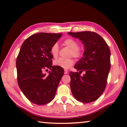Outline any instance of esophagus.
<instances>
[{"instance_id": "34e87169", "label": "esophagus", "mask_w": 127, "mask_h": 127, "mask_svg": "<svg viewBox=\"0 0 127 127\" xmlns=\"http://www.w3.org/2000/svg\"><path fill=\"white\" fill-rule=\"evenodd\" d=\"M68 72H68V70H66V69L64 70V74H67L68 73Z\"/></svg>"}]
</instances>
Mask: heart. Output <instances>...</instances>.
<instances>
[{
	"label": "heart",
	"mask_w": 127,
	"mask_h": 127,
	"mask_svg": "<svg viewBox=\"0 0 127 127\" xmlns=\"http://www.w3.org/2000/svg\"><path fill=\"white\" fill-rule=\"evenodd\" d=\"M64 45L71 48V52L70 55L76 58L80 57L81 56V50L79 47L78 42L73 39L68 38L64 40L63 42ZM50 52L54 58L57 57L59 53V46L57 43H55L51 47ZM74 63L72 58H59L54 61V65L64 69H68Z\"/></svg>",
	"instance_id": "obj_1"
}]
</instances>
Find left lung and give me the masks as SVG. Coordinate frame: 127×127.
<instances>
[{
  "mask_svg": "<svg viewBox=\"0 0 127 127\" xmlns=\"http://www.w3.org/2000/svg\"><path fill=\"white\" fill-rule=\"evenodd\" d=\"M84 45L82 57L74 66L78 72H70L71 93L77 100L88 103L99 98L106 87L110 71V48L102 37L95 32H68ZM82 71L85 74L79 75Z\"/></svg>",
  "mask_w": 127,
  "mask_h": 127,
  "instance_id": "8db88e82",
  "label": "left lung"
}]
</instances>
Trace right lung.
<instances>
[{"label":"right lung","mask_w":127,"mask_h":127,"mask_svg":"<svg viewBox=\"0 0 127 127\" xmlns=\"http://www.w3.org/2000/svg\"><path fill=\"white\" fill-rule=\"evenodd\" d=\"M62 34L39 33L28 37L21 46L16 59L19 87L34 104L45 105L54 99L64 74L62 68L52 65L51 47ZM47 68L49 75L43 73Z\"/></svg>","instance_id":"add662e5"}]
</instances>
